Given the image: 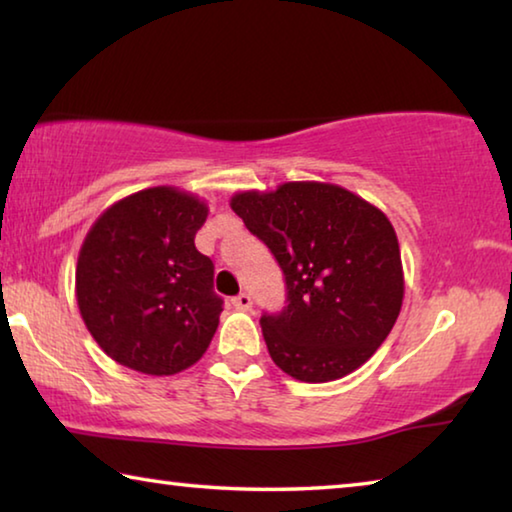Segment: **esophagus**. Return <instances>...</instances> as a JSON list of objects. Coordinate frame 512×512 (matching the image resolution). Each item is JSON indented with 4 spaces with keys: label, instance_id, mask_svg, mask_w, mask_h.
<instances>
[{
    "label": "esophagus",
    "instance_id": "34e87169",
    "mask_svg": "<svg viewBox=\"0 0 512 512\" xmlns=\"http://www.w3.org/2000/svg\"><path fill=\"white\" fill-rule=\"evenodd\" d=\"M232 307L241 309V311H248L250 307H253V298H250L248 293H239V296L232 298Z\"/></svg>",
    "mask_w": 512,
    "mask_h": 512
}]
</instances>
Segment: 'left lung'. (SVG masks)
I'll use <instances>...</instances> for the list:
<instances>
[{"mask_svg":"<svg viewBox=\"0 0 512 512\" xmlns=\"http://www.w3.org/2000/svg\"><path fill=\"white\" fill-rule=\"evenodd\" d=\"M230 207L271 248L287 282V307L259 320L275 366L307 384L363 366L391 334L404 298L388 216L348 189L314 180L239 192Z\"/></svg>","mask_w":512,"mask_h":512,"instance_id":"8db88e82","label":"left lung"}]
</instances>
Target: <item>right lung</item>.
<instances>
[{"label": "right lung", "mask_w": 512, "mask_h": 512, "mask_svg": "<svg viewBox=\"0 0 512 512\" xmlns=\"http://www.w3.org/2000/svg\"><path fill=\"white\" fill-rule=\"evenodd\" d=\"M207 212L198 196L160 185L94 221L76 264V302L112 361L162 377L205 354L223 311L212 259L194 246Z\"/></svg>", "instance_id": "right-lung-1"}]
</instances>
